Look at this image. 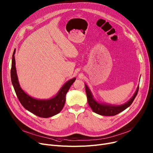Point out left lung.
<instances>
[{
	"label": "left lung",
	"mask_w": 153,
	"mask_h": 153,
	"mask_svg": "<svg viewBox=\"0 0 153 153\" xmlns=\"http://www.w3.org/2000/svg\"><path fill=\"white\" fill-rule=\"evenodd\" d=\"M139 89V86L138 87L134 95L132 97V98L127 102L126 103L120 105V106H110L104 104H100L94 99L92 95H91L90 91L88 87L85 85V91L87 97V100L88 103L90 106V107L93 110L94 112L95 113L98 114L102 116H115L117 114H119L120 112L123 111L126 108H127L128 106L131 105V104L133 103L134 99L135 98L138 91Z\"/></svg>",
	"instance_id": "1"
}]
</instances>
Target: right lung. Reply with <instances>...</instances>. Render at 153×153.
<instances>
[{
    "instance_id": "obj_1",
    "label": "right lung",
    "mask_w": 153,
    "mask_h": 153,
    "mask_svg": "<svg viewBox=\"0 0 153 153\" xmlns=\"http://www.w3.org/2000/svg\"><path fill=\"white\" fill-rule=\"evenodd\" d=\"M15 49L13 53L11 68V80L15 93L23 106L30 113L40 117L47 118L58 114L62 110L66 101V95L76 78L71 79L61 88L58 94L53 98L47 100H39L27 95L19 86L16 74L15 59Z\"/></svg>"
}]
</instances>
